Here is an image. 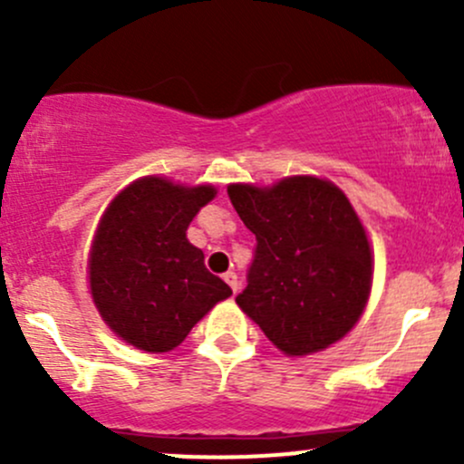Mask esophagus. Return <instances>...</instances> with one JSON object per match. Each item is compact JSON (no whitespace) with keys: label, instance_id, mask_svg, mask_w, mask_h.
<instances>
[{"label":"esophagus","instance_id":"1","mask_svg":"<svg viewBox=\"0 0 464 464\" xmlns=\"http://www.w3.org/2000/svg\"><path fill=\"white\" fill-rule=\"evenodd\" d=\"M224 280H227L228 287L233 289V294H237V289H240V280H237L236 271H227V274H224Z\"/></svg>","mask_w":464,"mask_h":464}]
</instances>
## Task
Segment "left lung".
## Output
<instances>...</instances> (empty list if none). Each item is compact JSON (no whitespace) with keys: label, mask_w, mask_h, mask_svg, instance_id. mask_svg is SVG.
Segmentation results:
<instances>
[{"label":"left lung","mask_w":464,"mask_h":464,"mask_svg":"<svg viewBox=\"0 0 464 464\" xmlns=\"http://www.w3.org/2000/svg\"><path fill=\"white\" fill-rule=\"evenodd\" d=\"M228 199L256 236L237 305L285 354L339 341L372 285L371 245L348 198L330 181L287 177L274 188L233 184Z\"/></svg>","instance_id":"left-lung-1"}]
</instances>
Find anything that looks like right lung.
Segmentation results:
<instances>
[{"mask_svg": "<svg viewBox=\"0 0 464 464\" xmlns=\"http://www.w3.org/2000/svg\"><path fill=\"white\" fill-rule=\"evenodd\" d=\"M213 198V186L184 188L145 177L102 215L89 260L92 296L102 321L134 348H177L215 303L233 294L186 237Z\"/></svg>", "mask_w": 464, "mask_h": 464, "instance_id": "right-lung-1", "label": "right lung"}]
</instances>
